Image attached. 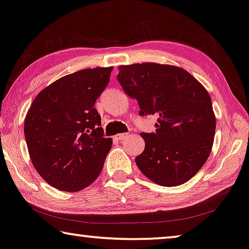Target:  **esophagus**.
<instances>
[{
    "mask_svg": "<svg viewBox=\"0 0 249 249\" xmlns=\"http://www.w3.org/2000/svg\"><path fill=\"white\" fill-rule=\"evenodd\" d=\"M127 136H128V134H126V133H123V134H117L116 136H115V140L123 141V140H125Z\"/></svg>",
    "mask_w": 249,
    "mask_h": 249,
    "instance_id": "1",
    "label": "esophagus"
}]
</instances>
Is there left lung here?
<instances>
[{
    "mask_svg": "<svg viewBox=\"0 0 249 249\" xmlns=\"http://www.w3.org/2000/svg\"><path fill=\"white\" fill-rule=\"evenodd\" d=\"M117 80L140 106V115L158 114L155 133H141L145 148L135 159L154 183L177 187L202 168L209 157L216 117L206 88L184 69L170 65L121 66Z\"/></svg>",
    "mask_w": 249,
    "mask_h": 249,
    "instance_id": "8db88e82",
    "label": "left lung"
}]
</instances>
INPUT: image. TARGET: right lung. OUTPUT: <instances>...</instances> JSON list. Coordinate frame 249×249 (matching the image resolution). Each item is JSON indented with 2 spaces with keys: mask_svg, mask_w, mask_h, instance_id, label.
Masks as SVG:
<instances>
[{
  "mask_svg": "<svg viewBox=\"0 0 249 249\" xmlns=\"http://www.w3.org/2000/svg\"><path fill=\"white\" fill-rule=\"evenodd\" d=\"M112 67L84 69L61 77L38 94L24 121L32 164L58 190H83L97 179L112 139L104 137L94 107Z\"/></svg>",
  "mask_w": 249,
  "mask_h": 249,
  "instance_id": "obj_1",
  "label": "right lung"
}]
</instances>
